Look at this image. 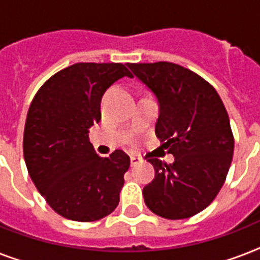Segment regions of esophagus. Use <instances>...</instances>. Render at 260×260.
Listing matches in <instances>:
<instances>
[{
  "label": "esophagus",
  "mask_w": 260,
  "mask_h": 260,
  "mask_svg": "<svg viewBox=\"0 0 260 260\" xmlns=\"http://www.w3.org/2000/svg\"><path fill=\"white\" fill-rule=\"evenodd\" d=\"M139 163H140V158H138V156H131V166L135 167V166H138Z\"/></svg>",
  "instance_id": "obj_1"
}]
</instances>
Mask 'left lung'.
I'll return each instance as SVG.
<instances>
[{"mask_svg": "<svg viewBox=\"0 0 260 260\" xmlns=\"http://www.w3.org/2000/svg\"><path fill=\"white\" fill-rule=\"evenodd\" d=\"M128 67L158 100L155 134L174 155L171 165L148 158L155 178L143 189L144 202L163 218L191 217L216 198L232 162L235 140L225 106L209 82L179 64Z\"/></svg>", "mask_w": 260, "mask_h": 260, "instance_id": "left-lung-1", "label": "left lung"}]
</instances>
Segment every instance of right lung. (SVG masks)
<instances>
[{
  "label": "right lung",
  "mask_w": 260,
  "mask_h": 260,
  "mask_svg": "<svg viewBox=\"0 0 260 260\" xmlns=\"http://www.w3.org/2000/svg\"><path fill=\"white\" fill-rule=\"evenodd\" d=\"M132 74L121 63H75L44 82L26 114V169L47 204L62 217L95 221L116 209L129 156L95 154L89 128L101 120V98Z\"/></svg>",
  "instance_id": "add662e5"
}]
</instances>
